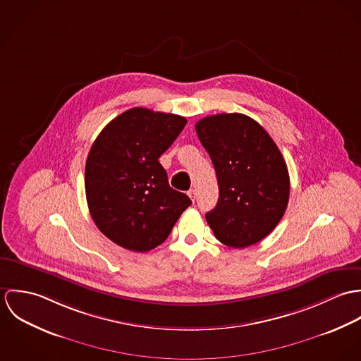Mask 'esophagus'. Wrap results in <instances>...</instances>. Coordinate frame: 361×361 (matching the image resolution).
<instances>
[{
  "label": "esophagus",
  "mask_w": 361,
  "mask_h": 361,
  "mask_svg": "<svg viewBox=\"0 0 361 361\" xmlns=\"http://www.w3.org/2000/svg\"><path fill=\"white\" fill-rule=\"evenodd\" d=\"M188 196H189L190 200L195 203V200H196V190H195V189H190V190L188 192Z\"/></svg>",
  "instance_id": "esophagus-1"
}]
</instances>
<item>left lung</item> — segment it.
Segmentation results:
<instances>
[{
	"instance_id": "left-lung-1",
	"label": "left lung",
	"mask_w": 361,
	"mask_h": 361,
	"mask_svg": "<svg viewBox=\"0 0 361 361\" xmlns=\"http://www.w3.org/2000/svg\"><path fill=\"white\" fill-rule=\"evenodd\" d=\"M214 164L219 197L206 214L215 238L235 249L268 236L289 202V173L265 129L243 114H218L196 123Z\"/></svg>"
}]
</instances>
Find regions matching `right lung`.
Instances as JSON below:
<instances>
[{"mask_svg": "<svg viewBox=\"0 0 361 361\" xmlns=\"http://www.w3.org/2000/svg\"><path fill=\"white\" fill-rule=\"evenodd\" d=\"M186 122L136 106L114 118L94 140L85 168L87 206L97 228L118 246L139 253L154 249L192 204L169 186L158 161Z\"/></svg>", "mask_w": 361, "mask_h": 361, "instance_id": "right-lung-1", "label": "right lung"}]
</instances>
